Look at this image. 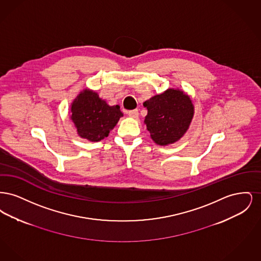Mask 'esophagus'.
I'll list each match as a JSON object with an SVG mask.
<instances>
[{
  "label": "esophagus",
  "mask_w": 261,
  "mask_h": 261,
  "mask_svg": "<svg viewBox=\"0 0 261 261\" xmlns=\"http://www.w3.org/2000/svg\"><path fill=\"white\" fill-rule=\"evenodd\" d=\"M127 113H128V115H129L130 117H133V118H137V117H138V115H139V112H138V110H132V111L127 112Z\"/></svg>",
  "instance_id": "esophagus-1"
}]
</instances>
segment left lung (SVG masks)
<instances>
[{"instance_id":"8db88e82","label":"left lung","mask_w":261,"mask_h":261,"mask_svg":"<svg viewBox=\"0 0 261 261\" xmlns=\"http://www.w3.org/2000/svg\"><path fill=\"white\" fill-rule=\"evenodd\" d=\"M148 114L145 123L151 139L161 146L177 142L186 133L194 115L190 97L180 90L168 89L144 102Z\"/></svg>"}]
</instances>
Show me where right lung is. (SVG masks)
I'll use <instances>...</instances> for the list:
<instances>
[{"label": "right lung", "instance_id": "right-lung-1", "mask_svg": "<svg viewBox=\"0 0 261 261\" xmlns=\"http://www.w3.org/2000/svg\"><path fill=\"white\" fill-rule=\"evenodd\" d=\"M123 116L119 106H109L96 92L84 90L71 106V119L78 135L92 142L109 136L110 131Z\"/></svg>", "mask_w": 261, "mask_h": 261}]
</instances>
